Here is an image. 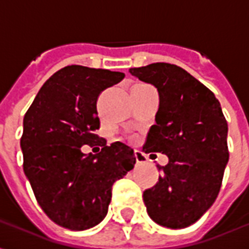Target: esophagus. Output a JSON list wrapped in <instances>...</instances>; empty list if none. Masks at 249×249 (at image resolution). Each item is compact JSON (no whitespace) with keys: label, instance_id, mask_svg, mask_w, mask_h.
I'll use <instances>...</instances> for the list:
<instances>
[{"label":"esophagus","instance_id":"1","mask_svg":"<svg viewBox=\"0 0 249 249\" xmlns=\"http://www.w3.org/2000/svg\"><path fill=\"white\" fill-rule=\"evenodd\" d=\"M135 157L137 164H142V162L146 161V156L141 151H135Z\"/></svg>","mask_w":249,"mask_h":249}]
</instances>
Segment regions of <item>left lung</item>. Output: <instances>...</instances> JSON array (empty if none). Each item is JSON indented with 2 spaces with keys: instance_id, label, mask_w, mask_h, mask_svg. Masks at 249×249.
Listing matches in <instances>:
<instances>
[{
  "instance_id": "8db88e82",
  "label": "left lung",
  "mask_w": 249,
  "mask_h": 249,
  "mask_svg": "<svg viewBox=\"0 0 249 249\" xmlns=\"http://www.w3.org/2000/svg\"><path fill=\"white\" fill-rule=\"evenodd\" d=\"M130 74L157 88L160 105L142 151L169 161L155 187L144 191L155 223L180 230L196 223L219 195L228 159V124L214 94L183 68L155 62Z\"/></svg>"
}]
</instances>
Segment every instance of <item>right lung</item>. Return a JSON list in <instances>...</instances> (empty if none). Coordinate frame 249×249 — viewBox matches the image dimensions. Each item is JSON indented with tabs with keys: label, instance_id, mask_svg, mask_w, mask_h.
<instances>
[{
	"label": "right lung",
	"instance_id": "add662e5",
	"mask_svg": "<svg viewBox=\"0 0 249 249\" xmlns=\"http://www.w3.org/2000/svg\"><path fill=\"white\" fill-rule=\"evenodd\" d=\"M121 71L69 65L41 87L25 113L24 172L37 203L56 224L89 230L108 213L113 184L133 169V149L96 135L98 96L124 78ZM82 145L102 152L88 157Z\"/></svg>",
	"mask_w": 249,
	"mask_h": 249
}]
</instances>
